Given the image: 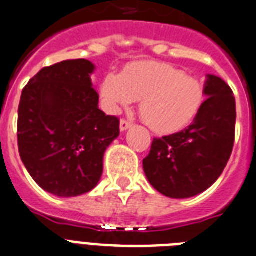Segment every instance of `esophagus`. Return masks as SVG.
<instances>
[{
	"label": "esophagus",
	"instance_id": "34e87169",
	"mask_svg": "<svg viewBox=\"0 0 256 256\" xmlns=\"http://www.w3.org/2000/svg\"><path fill=\"white\" fill-rule=\"evenodd\" d=\"M130 126H132V122H130V120H126V118H122V122H120V130H126Z\"/></svg>",
	"mask_w": 256,
	"mask_h": 256
}]
</instances>
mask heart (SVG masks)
Masks as SVG:
<instances>
[{
	"label": "heart",
	"mask_w": 256,
	"mask_h": 256,
	"mask_svg": "<svg viewBox=\"0 0 256 256\" xmlns=\"http://www.w3.org/2000/svg\"><path fill=\"white\" fill-rule=\"evenodd\" d=\"M100 96L114 114L140 100L138 112L159 134H174L191 124L206 101L203 84L164 62H138L101 80Z\"/></svg>",
	"instance_id": "b5f03b06"
}]
</instances>
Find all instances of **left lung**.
I'll return each mask as SVG.
<instances>
[{"instance_id":"1","label":"left lung","mask_w":256,"mask_h":256,"mask_svg":"<svg viewBox=\"0 0 256 256\" xmlns=\"http://www.w3.org/2000/svg\"><path fill=\"white\" fill-rule=\"evenodd\" d=\"M207 100L191 126L155 138L142 160L146 179L160 194L186 199L210 188L228 163L235 142L236 106L224 81L210 74Z\"/></svg>"}]
</instances>
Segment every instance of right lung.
Returning a JSON list of instances; mask_svg holds the SVG:
<instances>
[{
	"label": "right lung",
	"instance_id": "right-lung-1",
	"mask_svg": "<svg viewBox=\"0 0 256 256\" xmlns=\"http://www.w3.org/2000/svg\"><path fill=\"white\" fill-rule=\"evenodd\" d=\"M90 61L42 68L22 89L17 140L36 183L61 198L86 194L102 174V158L120 134V120L98 110Z\"/></svg>",
	"mask_w": 256,
	"mask_h": 256
}]
</instances>
